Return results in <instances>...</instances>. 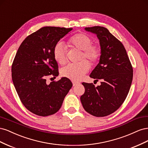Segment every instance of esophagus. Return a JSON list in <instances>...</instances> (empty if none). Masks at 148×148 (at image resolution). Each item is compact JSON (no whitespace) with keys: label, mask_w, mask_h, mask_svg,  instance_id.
<instances>
[{"label":"esophagus","mask_w":148,"mask_h":148,"mask_svg":"<svg viewBox=\"0 0 148 148\" xmlns=\"http://www.w3.org/2000/svg\"><path fill=\"white\" fill-rule=\"evenodd\" d=\"M72 83H73V86H77V85H78V84H79V82H72Z\"/></svg>","instance_id":"esophagus-1"}]
</instances>
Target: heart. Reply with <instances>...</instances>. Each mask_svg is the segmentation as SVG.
<instances>
[{
	"instance_id": "1",
	"label": "heart",
	"mask_w": 148,
	"mask_h": 148,
	"mask_svg": "<svg viewBox=\"0 0 148 148\" xmlns=\"http://www.w3.org/2000/svg\"><path fill=\"white\" fill-rule=\"evenodd\" d=\"M69 46L71 47L82 51L80 59H86L92 64H95L99 60L101 55L100 47L96 44H91L92 39L88 36L78 33L73 35L68 40ZM53 55L58 64L64 65L66 62V52L65 46L62 42L57 43L53 49ZM90 69V65L86 60L77 64H69L61 70V74L64 77L72 80H79Z\"/></svg>"
}]
</instances>
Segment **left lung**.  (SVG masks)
I'll return each mask as SVG.
<instances>
[{"instance_id":"obj_1","label":"left lung","mask_w":148,"mask_h":148,"mask_svg":"<svg viewBox=\"0 0 148 148\" xmlns=\"http://www.w3.org/2000/svg\"><path fill=\"white\" fill-rule=\"evenodd\" d=\"M99 40L101 55L89 77L102 79L100 86L82 83L85 91L80 97L83 108L95 117L114 112L128 95L133 79V68L126 50L119 40L102 26L85 28Z\"/></svg>"}]
</instances>
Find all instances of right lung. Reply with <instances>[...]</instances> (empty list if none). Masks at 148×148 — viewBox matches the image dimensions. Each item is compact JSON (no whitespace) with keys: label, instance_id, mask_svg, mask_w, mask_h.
<instances>
[{"label":"right lung","instance_id":"1","mask_svg":"<svg viewBox=\"0 0 148 148\" xmlns=\"http://www.w3.org/2000/svg\"><path fill=\"white\" fill-rule=\"evenodd\" d=\"M72 28L46 26L29 35L22 42L12 66V77L24 106L42 117L54 114L60 109L72 87L66 77L47 84L49 76L59 75L53 49Z\"/></svg>","mask_w":148,"mask_h":148}]
</instances>
